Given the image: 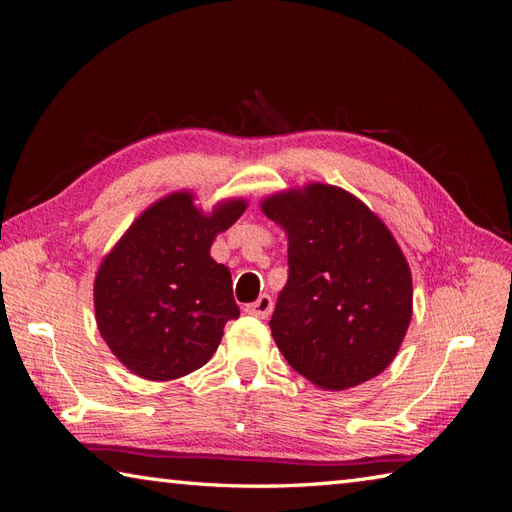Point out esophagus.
I'll list each match as a JSON object with an SVG mask.
<instances>
[{"label":"esophagus","mask_w":512,"mask_h":512,"mask_svg":"<svg viewBox=\"0 0 512 512\" xmlns=\"http://www.w3.org/2000/svg\"><path fill=\"white\" fill-rule=\"evenodd\" d=\"M245 312L250 316H256V318H267L273 312V299L269 297V294H260L254 303L245 305Z\"/></svg>","instance_id":"34e87169"}]
</instances>
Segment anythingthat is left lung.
Segmentation results:
<instances>
[{"instance_id":"1","label":"left lung","mask_w":512,"mask_h":512,"mask_svg":"<svg viewBox=\"0 0 512 512\" xmlns=\"http://www.w3.org/2000/svg\"><path fill=\"white\" fill-rule=\"evenodd\" d=\"M288 235V282L269 327L288 365L344 391L391 365L412 316V275L380 218L342 188L312 183L265 198Z\"/></svg>"}]
</instances>
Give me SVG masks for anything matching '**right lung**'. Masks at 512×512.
Segmentation results:
<instances>
[{
	"mask_svg": "<svg viewBox=\"0 0 512 512\" xmlns=\"http://www.w3.org/2000/svg\"><path fill=\"white\" fill-rule=\"evenodd\" d=\"M243 200L205 215L190 192L151 205L113 247L96 275V320L117 359L145 380H175L218 350L224 324L239 318L228 267L209 254L235 224Z\"/></svg>",
	"mask_w": 512,
	"mask_h": 512,
	"instance_id": "obj_1",
	"label": "right lung"
}]
</instances>
